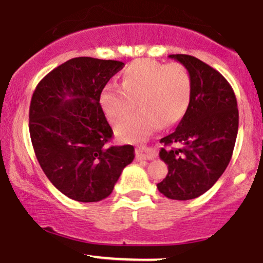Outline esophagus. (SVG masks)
Here are the masks:
<instances>
[{
	"mask_svg": "<svg viewBox=\"0 0 263 263\" xmlns=\"http://www.w3.org/2000/svg\"><path fill=\"white\" fill-rule=\"evenodd\" d=\"M136 158L137 159H147V161H151V159H155L156 155L155 152L146 148L144 146H138L137 149H136Z\"/></svg>",
	"mask_w": 263,
	"mask_h": 263,
	"instance_id": "obj_1",
	"label": "esophagus"
}]
</instances>
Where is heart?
<instances>
[{
  "label": "heart",
  "mask_w": 263,
  "mask_h": 263,
  "mask_svg": "<svg viewBox=\"0 0 263 263\" xmlns=\"http://www.w3.org/2000/svg\"><path fill=\"white\" fill-rule=\"evenodd\" d=\"M192 98V77L180 63L163 64L152 59L134 62L123 70L121 86L107 85L100 95L102 110L111 122L128 117L141 105V111L117 126L119 137L140 141L163 121L176 123L188 110Z\"/></svg>",
  "instance_id": "1"
}]
</instances>
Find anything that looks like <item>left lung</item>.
<instances>
[{
	"mask_svg": "<svg viewBox=\"0 0 263 263\" xmlns=\"http://www.w3.org/2000/svg\"><path fill=\"white\" fill-rule=\"evenodd\" d=\"M189 70L192 98L186 112L172 134L161 142L159 158L168 174L157 188L173 200L200 197L214 185L230 162L238 129L234 90L219 71L185 54H172ZM177 143L179 149L169 146Z\"/></svg>",
	"mask_w": 263,
	"mask_h": 263,
	"instance_id": "1",
	"label": "left lung"
}]
</instances>
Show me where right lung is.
Listing matches in <instances>:
<instances>
[{"label": "right lung", "mask_w": 263, "mask_h": 263, "mask_svg": "<svg viewBox=\"0 0 263 263\" xmlns=\"http://www.w3.org/2000/svg\"><path fill=\"white\" fill-rule=\"evenodd\" d=\"M122 62L73 58L47 74L33 92L29 134L44 174L59 192L83 203L107 198L135 158L131 144L111 146L112 128L100 105Z\"/></svg>", "instance_id": "obj_1"}]
</instances>
